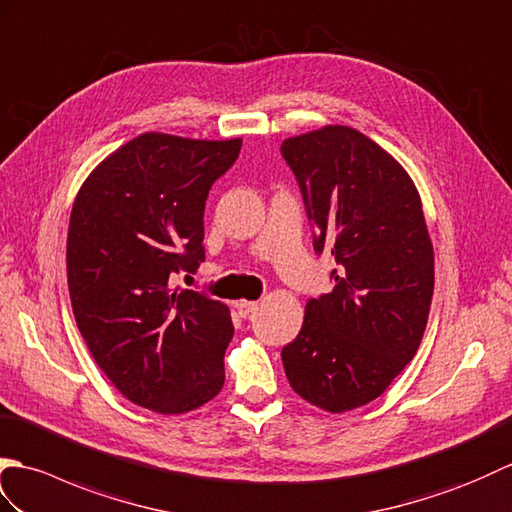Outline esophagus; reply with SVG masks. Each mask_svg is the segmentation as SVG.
Returning <instances> with one entry per match:
<instances>
[{"label":"esophagus","instance_id":"obj_1","mask_svg":"<svg viewBox=\"0 0 512 512\" xmlns=\"http://www.w3.org/2000/svg\"><path fill=\"white\" fill-rule=\"evenodd\" d=\"M236 309H238V313H241L243 317H249L258 309V302H254V300H238L236 302Z\"/></svg>","mask_w":512,"mask_h":512}]
</instances>
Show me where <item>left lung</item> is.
I'll use <instances>...</instances> for the list:
<instances>
[{
	"label": "left lung",
	"instance_id": "left-lung-1",
	"mask_svg": "<svg viewBox=\"0 0 512 512\" xmlns=\"http://www.w3.org/2000/svg\"><path fill=\"white\" fill-rule=\"evenodd\" d=\"M317 254L331 252V293L306 302L282 348L295 394L342 414L377 399L412 361L434 295V245L407 170L361 131L326 124L287 138Z\"/></svg>",
	"mask_w": 512,
	"mask_h": 512
}]
</instances>
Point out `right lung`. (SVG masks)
Here are the masks:
<instances>
[{"instance_id": "add662e5", "label": "right lung", "mask_w": 512, "mask_h": 512, "mask_svg": "<svg viewBox=\"0 0 512 512\" xmlns=\"http://www.w3.org/2000/svg\"><path fill=\"white\" fill-rule=\"evenodd\" d=\"M241 138L192 140L149 131L122 144L83 181L67 230L72 309L98 368L135 405L184 414L225 383L230 309L170 289L203 263V212Z\"/></svg>"}]
</instances>
